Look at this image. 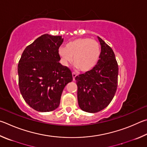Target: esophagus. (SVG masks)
<instances>
[{
    "mask_svg": "<svg viewBox=\"0 0 147 147\" xmlns=\"http://www.w3.org/2000/svg\"><path fill=\"white\" fill-rule=\"evenodd\" d=\"M77 74H76V73H74V72H73V73H72V77H73V80L74 81H75V79H76V78L77 77Z\"/></svg>",
    "mask_w": 147,
    "mask_h": 147,
    "instance_id": "1",
    "label": "esophagus"
}]
</instances>
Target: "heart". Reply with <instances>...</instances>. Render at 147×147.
<instances>
[{"instance_id":"b5f03b06","label":"heart","mask_w":147,"mask_h":147,"mask_svg":"<svg viewBox=\"0 0 147 147\" xmlns=\"http://www.w3.org/2000/svg\"><path fill=\"white\" fill-rule=\"evenodd\" d=\"M59 54L64 65L72 63L81 71H88L96 65L100 56L99 45L88 38H76L66 47L59 49Z\"/></svg>"}]
</instances>
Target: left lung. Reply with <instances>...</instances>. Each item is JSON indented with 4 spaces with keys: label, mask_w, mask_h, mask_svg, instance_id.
<instances>
[{
    "label": "left lung",
    "mask_w": 147,
    "mask_h": 147,
    "mask_svg": "<svg viewBox=\"0 0 147 147\" xmlns=\"http://www.w3.org/2000/svg\"><path fill=\"white\" fill-rule=\"evenodd\" d=\"M97 38L101 51L97 64L76 78L79 106L89 113L105 109L114 98L117 87L119 68L115 54L102 38Z\"/></svg>",
    "instance_id": "1"
}]
</instances>
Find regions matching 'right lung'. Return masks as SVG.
<instances>
[{"instance_id":"add662e5","label":"right lung","mask_w":147,"mask_h":147,"mask_svg":"<svg viewBox=\"0 0 147 147\" xmlns=\"http://www.w3.org/2000/svg\"><path fill=\"white\" fill-rule=\"evenodd\" d=\"M61 36L44 34L28 46L18 64L19 86L26 103L38 112L59 106L63 89L73 80L71 71L59 63Z\"/></svg>"}]
</instances>
